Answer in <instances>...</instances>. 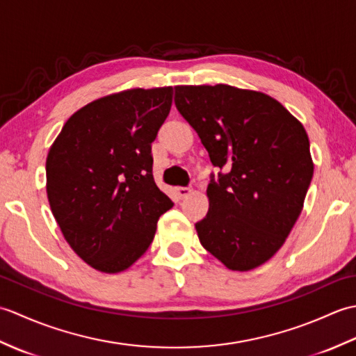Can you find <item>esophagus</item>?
<instances>
[{"label":"esophagus","mask_w":356,"mask_h":356,"mask_svg":"<svg viewBox=\"0 0 356 356\" xmlns=\"http://www.w3.org/2000/svg\"><path fill=\"white\" fill-rule=\"evenodd\" d=\"M176 193L179 194L180 199H186L188 195L193 194V188H190V186H177Z\"/></svg>","instance_id":"34e87169"}]
</instances>
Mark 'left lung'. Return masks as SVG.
<instances>
[{
    "label": "left lung",
    "instance_id": "1",
    "mask_svg": "<svg viewBox=\"0 0 356 356\" xmlns=\"http://www.w3.org/2000/svg\"><path fill=\"white\" fill-rule=\"evenodd\" d=\"M174 90L179 113L225 171L211 176L208 214L195 223L200 243L228 269L260 266L303 209L314 176L305 127L260 92L226 84Z\"/></svg>",
    "mask_w": 356,
    "mask_h": 356
}]
</instances>
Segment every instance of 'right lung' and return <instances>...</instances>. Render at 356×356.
<instances>
[{"label":"right lung","instance_id":"add662e5","mask_svg":"<svg viewBox=\"0 0 356 356\" xmlns=\"http://www.w3.org/2000/svg\"><path fill=\"white\" fill-rule=\"evenodd\" d=\"M171 104L172 87L104 96L74 113L50 147L53 217L73 251L97 270L130 268L174 205L154 184L151 156Z\"/></svg>","mask_w":356,"mask_h":356}]
</instances>
